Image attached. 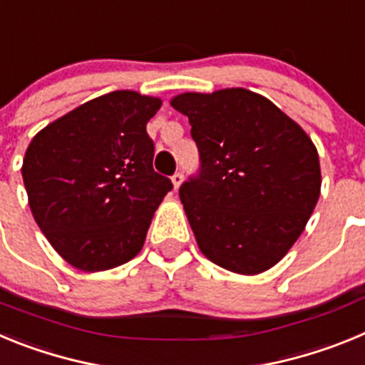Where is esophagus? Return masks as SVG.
<instances>
[{"label":"esophagus","mask_w":365,"mask_h":365,"mask_svg":"<svg viewBox=\"0 0 365 365\" xmlns=\"http://www.w3.org/2000/svg\"><path fill=\"white\" fill-rule=\"evenodd\" d=\"M182 179H185V177H182V173H180V172L173 173V177H172L173 188H175V190H179V188H180V185H182Z\"/></svg>","instance_id":"34e87169"}]
</instances>
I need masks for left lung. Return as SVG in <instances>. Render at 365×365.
Returning <instances> with one entry per match:
<instances>
[{
    "label": "left lung",
    "mask_w": 365,
    "mask_h": 365,
    "mask_svg": "<svg viewBox=\"0 0 365 365\" xmlns=\"http://www.w3.org/2000/svg\"><path fill=\"white\" fill-rule=\"evenodd\" d=\"M170 104L188 117L201 155L199 177L179 190L199 250L243 276L272 269L320 197L314 143L278 106L243 87L180 93Z\"/></svg>",
    "instance_id": "obj_1"
}]
</instances>
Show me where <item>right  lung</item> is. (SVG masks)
<instances>
[{
	"label": "right lung",
	"instance_id": "1",
	"mask_svg": "<svg viewBox=\"0 0 365 365\" xmlns=\"http://www.w3.org/2000/svg\"><path fill=\"white\" fill-rule=\"evenodd\" d=\"M157 96L113 91L47 124L25 151L32 217L74 269L102 272L133 259L172 180L153 172L146 124Z\"/></svg>",
	"mask_w": 365,
	"mask_h": 365
}]
</instances>
